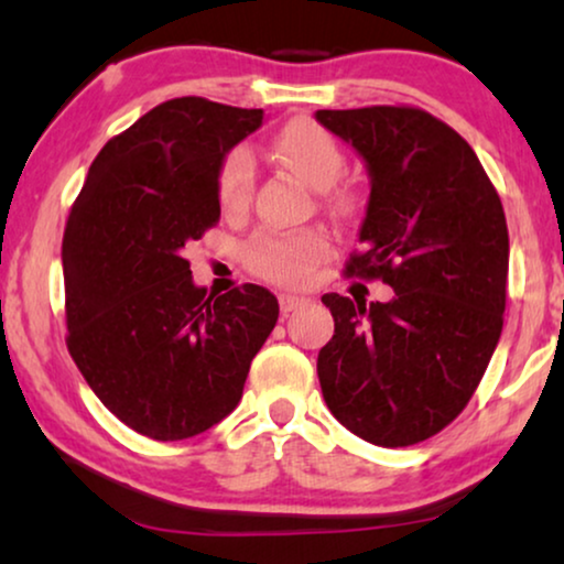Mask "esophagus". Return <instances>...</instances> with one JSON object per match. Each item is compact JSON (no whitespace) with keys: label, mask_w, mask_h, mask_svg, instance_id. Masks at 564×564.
Listing matches in <instances>:
<instances>
[{"label":"esophagus","mask_w":564,"mask_h":564,"mask_svg":"<svg viewBox=\"0 0 564 564\" xmlns=\"http://www.w3.org/2000/svg\"><path fill=\"white\" fill-rule=\"evenodd\" d=\"M279 303H281V311H283V314H289V311H293V308L306 306L308 299H306V296H299V293H281V296H279Z\"/></svg>","instance_id":"obj_1"}]
</instances>
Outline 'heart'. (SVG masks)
Here are the masks:
<instances>
[{
  "label": "heart",
  "instance_id": "b5f03b06",
  "mask_svg": "<svg viewBox=\"0 0 564 564\" xmlns=\"http://www.w3.org/2000/svg\"><path fill=\"white\" fill-rule=\"evenodd\" d=\"M275 155L293 175L301 177L314 191H328L341 177L346 165L338 142L324 128L308 120L285 124L279 138H275ZM253 155L246 148H234L220 160L218 167L216 191L223 213L243 210L250 200V193H253ZM330 205L344 210L351 205V200H348L346 193H334ZM326 253L328 240L321 234H314V230H303V234L263 236L253 240L246 248V261L261 279L299 285L308 281L311 268Z\"/></svg>",
  "mask_w": 564,
  "mask_h": 564
}]
</instances>
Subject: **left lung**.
<instances>
[{
	"mask_svg": "<svg viewBox=\"0 0 564 564\" xmlns=\"http://www.w3.org/2000/svg\"><path fill=\"white\" fill-rule=\"evenodd\" d=\"M369 173L361 253L348 275L394 299L326 293L334 338L318 351L324 399L348 432L379 446L424 442L459 416L502 334L509 236L475 150L416 107L318 110Z\"/></svg>",
	"mask_w": 564,
	"mask_h": 564,
	"instance_id": "8db88e82",
	"label": "left lung"
}]
</instances>
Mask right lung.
Instances as JSON below:
<instances>
[{
    "label": "right lung",
    "instance_id": "1",
    "mask_svg": "<svg viewBox=\"0 0 564 564\" xmlns=\"http://www.w3.org/2000/svg\"><path fill=\"white\" fill-rule=\"evenodd\" d=\"M263 110L177 97L89 165L62 238L67 348L97 399L158 442L195 436L243 397L279 301L193 283L183 250L220 218L218 167Z\"/></svg>",
    "mask_w": 564,
    "mask_h": 564
}]
</instances>
